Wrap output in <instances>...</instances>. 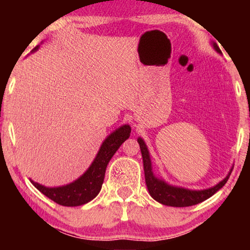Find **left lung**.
<instances>
[{
  "mask_svg": "<svg viewBox=\"0 0 250 250\" xmlns=\"http://www.w3.org/2000/svg\"><path fill=\"white\" fill-rule=\"evenodd\" d=\"M211 46L214 47V50L217 53H222L216 43L211 42ZM138 142L140 145V149H141L146 184V188H148L150 196L156 201H158V203L163 205H166V206L189 207L199 203H203V201L210 198L214 193H216L218 190L224 187V184L227 183L229 177H230L232 168H233V167H231L230 172L228 173V175L221 182H218L216 186L208 188V189L191 190L183 187L172 186V184L167 183L165 180H163L162 177L155 175V173L152 170L151 158H150L148 146H146L145 140L142 138H138Z\"/></svg>",
  "mask_w": 250,
  "mask_h": 250,
  "instance_id": "left-lung-1",
  "label": "left lung"
}]
</instances>
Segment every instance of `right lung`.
I'll use <instances>...</instances> for the list:
<instances>
[{
	"label": "right lung",
	"instance_id": "add662e5",
	"mask_svg": "<svg viewBox=\"0 0 250 250\" xmlns=\"http://www.w3.org/2000/svg\"><path fill=\"white\" fill-rule=\"evenodd\" d=\"M39 47L40 45H37L35 49H33L32 52H35L39 50ZM129 134H131V126L128 124L122 125L121 127L116 128L114 132L110 133L102 142L90 167L71 183H68L66 186L50 188L34 182L33 180H30V182L44 196L50 198L51 200L61 206L76 207L87 204L100 192L107 165L119 146L123 145V142L129 138Z\"/></svg>",
	"mask_w": 250,
	"mask_h": 250
}]
</instances>
